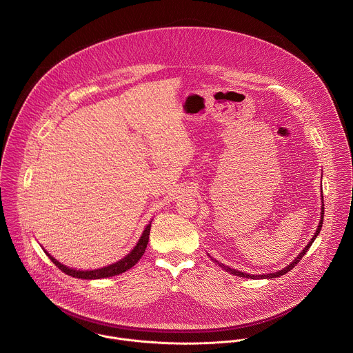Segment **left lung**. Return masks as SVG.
<instances>
[{"instance_id": "1", "label": "left lung", "mask_w": 353, "mask_h": 353, "mask_svg": "<svg viewBox=\"0 0 353 353\" xmlns=\"http://www.w3.org/2000/svg\"><path fill=\"white\" fill-rule=\"evenodd\" d=\"M322 200H323V197H322ZM323 212H325V205L322 203V209H321V221H319V225H318V228H316V232L314 234V236L311 238V241L308 242V245L303 249V252L298 255V258L295 259V261H292L288 266H285L284 269H281V270H279V272H276V273H270V274H259V276H254V274H248V273H243V272H239V270H235V269H231V268H228V266H225V265H223L221 262H219V261H216V259H213L221 269H224L225 272H228V273H231V274H234V276H239V277H246V279H274V277H280V276H283V274H285V273H288L291 269H294L295 266H296V263L302 259L303 256H304V254L308 252V249H310V246L312 245V242L315 241V238L318 236V234H319V231H321V228H322V224H323Z\"/></svg>"}]
</instances>
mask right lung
I'll use <instances>...</instances> for the list:
<instances>
[{"label": "right lung", "instance_id": "right-lung-1", "mask_svg": "<svg viewBox=\"0 0 353 353\" xmlns=\"http://www.w3.org/2000/svg\"><path fill=\"white\" fill-rule=\"evenodd\" d=\"M150 232H151V224H148L139 241V243L136 245V248L129 252L125 258H122L121 261L112 263V265H108V266H104L101 269H95V270H76V269H70L62 263H59L57 259H54L51 256L49 252L45 250L46 255L51 259V262L59 269L62 270L63 273L72 276V277H76V279H83V280H97V279H105V277H111V276H115V274H119V273H123L126 272L128 269L133 268L139 261L140 258L144 255V252L147 249V245H148V239H150Z\"/></svg>", "mask_w": 353, "mask_h": 353}]
</instances>
